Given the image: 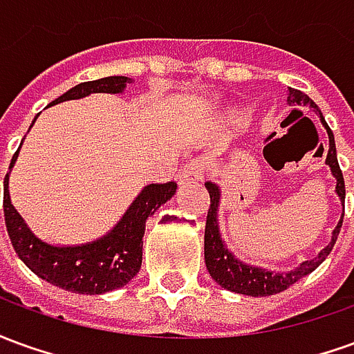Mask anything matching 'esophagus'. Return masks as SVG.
Returning <instances> with one entry per match:
<instances>
[{
	"instance_id": "esophagus-1",
	"label": "esophagus",
	"mask_w": 354,
	"mask_h": 354,
	"mask_svg": "<svg viewBox=\"0 0 354 354\" xmlns=\"http://www.w3.org/2000/svg\"><path fill=\"white\" fill-rule=\"evenodd\" d=\"M203 174H205V162L199 161V159H193V161L187 162L184 167V170L180 172L178 182H180V185L199 184V182H203Z\"/></svg>"
}]
</instances>
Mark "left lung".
I'll list each match as a JSON object with an SVG mask.
<instances>
[{"label":"left lung","instance_id":"obj_1","mask_svg":"<svg viewBox=\"0 0 354 354\" xmlns=\"http://www.w3.org/2000/svg\"><path fill=\"white\" fill-rule=\"evenodd\" d=\"M288 104L290 106H309L315 109V113H319L320 123L326 129L328 132V153H326V165L330 167L332 176L335 178V193L339 197L342 203L343 212H345V182H343L342 169H339V162H337V153H335V140L334 132L330 131V127L324 121V117L320 113L319 106L301 91L297 88H288ZM205 187L210 193V208H208L207 216V227H205V263L210 277L214 279L222 288L235 292V294H245V296L252 297H263V296H273L279 294L282 290H286L292 286L294 282L299 279H304L305 274L313 273L317 267L326 260V256L332 252V248L335 245V239L339 235L343 223V212L339 222L332 231V239L322 250H320L315 258L311 260L301 261L299 266L290 269V271H271L266 267L250 266L246 261L239 260L235 254L231 252L225 241L222 239L220 233V220H218V210H220V203H222V189L220 185L214 182H207Z\"/></svg>","mask_w":354,"mask_h":354}]
</instances>
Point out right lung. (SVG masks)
Segmentation results:
<instances>
[{
  "label": "right lung",
  "mask_w": 354,
  "mask_h": 354,
  "mask_svg": "<svg viewBox=\"0 0 354 354\" xmlns=\"http://www.w3.org/2000/svg\"><path fill=\"white\" fill-rule=\"evenodd\" d=\"M129 83H134V80L124 75H111V77L80 83L62 96H58L57 100L50 102L47 108L66 100H80L93 93L121 94L124 93ZM35 119L32 121V127ZM20 146L12 155L9 172L3 182L5 225L12 248L19 254L20 260L39 279L73 294L96 296V294L123 288L124 284H129L142 266V245H144L142 239L146 231L147 218L153 216L161 205L174 197L178 185L174 182L146 185L136 195V199L132 201L131 207L124 210L121 220L106 235L94 239L91 243L50 245L28 227L24 218L11 205L9 176L19 159Z\"/></svg>",
  "instance_id": "add662e5"
}]
</instances>
